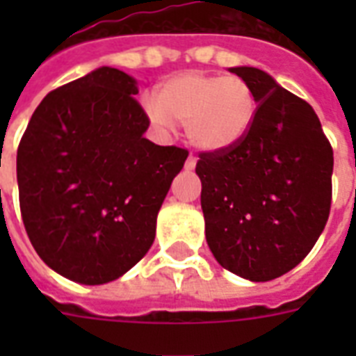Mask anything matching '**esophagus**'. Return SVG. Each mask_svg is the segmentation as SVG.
<instances>
[{"instance_id": "1", "label": "esophagus", "mask_w": 356, "mask_h": 356, "mask_svg": "<svg viewBox=\"0 0 356 356\" xmlns=\"http://www.w3.org/2000/svg\"><path fill=\"white\" fill-rule=\"evenodd\" d=\"M195 162H197V159H195L194 155H188V159H186V164H184V168H186V170H194Z\"/></svg>"}]
</instances>
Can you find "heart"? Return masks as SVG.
I'll return each instance as SVG.
<instances>
[{"instance_id":"1","label":"heart","mask_w":356,"mask_h":356,"mask_svg":"<svg viewBox=\"0 0 356 356\" xmlns=\"http://www.w3.org/2000/svg\"><path fill=\"white\" fill-rule=\"evenodd\" d=\"M259 99L248 81L236 75L186 72L156 86L149 118L168 127L186 125V136L201 151L222 153L236 147L253 127Z\"/></svg>"}]
</instances>
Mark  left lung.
<instances>
[{
  "mask_svg": "<svg viewBox=\"0 0 356 356\" xmlns=\"http://www.w3.org/2000/svg\"><path fill=\"white\" fill-rule=\"evenodd\" d=\"M248 81L259 111L233 149L201 151L205 234L216 260L264 282L284 275L318 242L331 212L332 147L314 108L257 68H231Z\"/></svg>",
  "mask_w": 356,
  "mask_h": 356,
  "instance_id": "left-lung-1",
  "label": "left lung"
}]
</instances>
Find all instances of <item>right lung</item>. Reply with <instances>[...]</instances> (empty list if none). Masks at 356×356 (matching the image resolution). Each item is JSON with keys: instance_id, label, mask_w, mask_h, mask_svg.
<instances>
[{"instance_id": "right-lung-1", "label": "right lung", "mask_w": 356, "mask_h": 356, "mask_svg": "<svg viewBox=\"0 0 356 356\" xmlns=\"http://www.w3.org/2000/svg\"><path fill=\"white\" fill-rule=\"evenodd\" d=\"M136 81L116 68L58 86L36 107L16 156L33 248L81 284L114 281L155 240L156 214L188 151L144 138Z\"/></svg>"}]
</instances>
